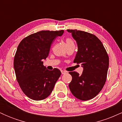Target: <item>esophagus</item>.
<instances>
[{"instance_id":"34e87169","label":"esophagus","mask_w":122,"mask_h":122,"mask_svg":"<svg viewBox=\"0 0 122 122\" xmlns=\"http://www.w3.org/2000/svg\"><path fill=\"white\" fill-rule=\"evenodd\" d=\"M61 73H62V75L66 73V72H66V71H61Z\"/></svg>"}]
</instances>
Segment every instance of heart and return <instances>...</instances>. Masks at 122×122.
<instances>
[{
    "mask_svg": "<svg viewBox=\"0 0 122 122\" xmlns=\"http://www.w3.org/2000/svg\"><path fill=\"white\" fill-rule=\"evenodd\" d=\"M66 43L67 46H69L72 45H75L74 44L73 41L71 38H69L66 39Z\"/></svg>",
    "mask_w": 122,
    "mask_h": 122,
    "instance_id": "heart-1",
    "label": "heart"
}]
</instances>
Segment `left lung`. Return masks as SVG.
<instances>
[{
    "instance_id": "left-lung-1",
    "label": "left lung",
    "mask_w": 122,
    "mask_h": 122,
    "mask_svg": "<svg viewBox=\"0 0 122 122\" xmlns=\"http://www.w3.org/2000/svg\"><path fill=\"white\" fill-rule=\"evenodd\" d=\"M76 41L77 51L73 62L83 68L81 75L69 72V84L74 96L81 100L95 97L104 86L109 66V58L102 42L94 35L82 31L67 30Z\"/></svg>"
}]
</instances>
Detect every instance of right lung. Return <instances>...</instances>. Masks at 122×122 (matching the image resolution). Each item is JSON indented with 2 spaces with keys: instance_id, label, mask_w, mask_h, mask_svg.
Returning a JSON list of instances; mask_svg holds the SVG:
<instances>
[{
  "instance_id": "add662e5",
  "label": "right lung",
  "mask_w": 122,
  "mask_h": 122,
  "mask_svg": "<svg viewBox=\"0 0 122 122\" xmlns=\"http://www.w3.org/2000/svg\"><path fill=\"white\" fill-rule=\"evenodd\" d=\"M64 31H41L25 38L18 45L14 68L19 86L31 99L41 100L48 97L61 76L58 69L47 70L43 60L48 56L53 40Z\"/></svg>"
}]
</instances>
